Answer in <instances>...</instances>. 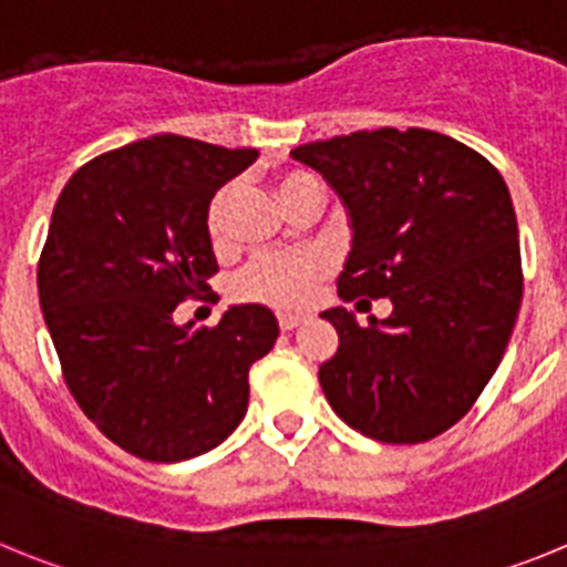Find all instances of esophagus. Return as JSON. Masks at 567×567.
Segmentation results:
<instances>
[{
	"label": "esophagus",
	"instance_id": "34e87169",
	"mask_svg": "<svg viewBox=\"0 0 567 567\" xmlns=\"http://www.w3.org/2000/svg\"><path fill=\"white\" fill-rule=\"evenodd\" d=\"M303 320H307L303 315H289V312L278 315V323H280V329H284V332H292V329H298Z\"/></svg>",
	"mask_w": 567,
	"mask_h": 567
}]
</instances>
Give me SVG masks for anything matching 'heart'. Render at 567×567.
Masks as SVG:
<instances>
[{
	"instance_id": "obj_1",
	"label": "heart",
	"mask_w": 567,
	"mask_h": 567,
	"mask_svg": "<svg viewBox=\"0 0 567 567\" xmlns=\"http://www.w3.org/2000/svg\"><path fill=\"white\" fill-rule=\"evenodd\" d=\"M318 184V178L303 169H292L278 178L280 202H289L303 187ZM235 202V187H224L215 193L207 207V235L213 244H224L227 238L229 207ZM327 272V258L320 252H272L260 255L235 278V298L249 303H264L272 309H300L312 300L320 275Z\"/></svg>"
}]
</instances>
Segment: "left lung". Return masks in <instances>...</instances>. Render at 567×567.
Returning a JSON list of instances; mask_svg holds the SVG:
<instances>
[{
  "mask_svg": "<svg viewBox=\"0 0 567 567\" xmlns=\"http://www.w3.org/2000/svg\"><path fill=\"white\" fill-rule=\"evenodd\" d=\"M292 158L323 175L349 215L340 298L392 300L369 327L343 307L320 312L340 338L318 372L329 405L380 443L437 437L483 394L517 323L519 229L503 175L420 127L334 135Z\"/></svg>",
  "mask_w": 567,
  "mask_h": 567,
  "instance_id": "obj_1",
  "label": "left lung"
}]
</instances>
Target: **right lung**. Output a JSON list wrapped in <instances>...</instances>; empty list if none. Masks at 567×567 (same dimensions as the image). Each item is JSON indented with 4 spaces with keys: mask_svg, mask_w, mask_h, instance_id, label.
<instances>
[{
    "mask_svg": "<svg viewBox=\"0 0 567 567\" xmlns=\"http://www.w3.org/2000/svg\"><path fill=\"white\" fill-rule=\"evenodd\" d=\"M255 158L150 135L79 167L53 207L37 280L64 383L104 437L150 463L221 445L247 414L249 365L278 340L260 303L215 329L175 323L218 269L209 202Z\"/></svg>",
    "mask_w": 567,
    "mask_h": 567,
    "instance_id": "1",
    "label": "right lung"
}]
</instances>
